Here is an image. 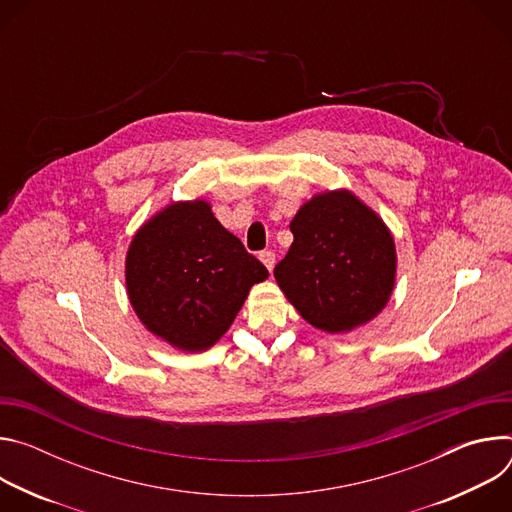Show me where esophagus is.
<instances>
[{"label":"esophagus","instance_id":"34e87169","mask_svg":"<svg viewBox=\"0 0 512 512\" xmlns=\"http://www.w3.org/2000/svg\"><path fill=\"white\" fill-rule=\"evenodd\" d=\"M259 259H261V263L267 267V271L271 273V271H273V265H275V253H273V251H261V253H259Z\"/></svg>","mask_w":512,"mask_h":512}]
</instances>
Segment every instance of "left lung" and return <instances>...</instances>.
Segmentation results:
<instances>
[{
	"instance_id": "left-lung-1",
	"label": "left lung",
	"mask_w": 512,
	"mask_h": 512,
	"mask_svg": "<svg viewBox=\"0 0 512 512\" xmlns=\"http://www.w3.org/2000/svg\"><path fill=\"white\" fill-rule=\"evenodd\" d=\"M294 233L273 275L314 328L350 332L377 318L397 277L395 239L383 218L346 188L314 194L289 223Z\"/></svg>"
}]
</instances>
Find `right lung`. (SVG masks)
Here are the masks:
<instances>
[{
	"instance_id": "obj_1",
	"label": "right lung",
	"mask_w": 512,
	"mask_h": 512,
	"mask_svg": "<svg viewBox=\"0 0 512 512\" xmlns=\"http://www.w3.org/2000/svg\"><path fill=\"white\" fill-rule=\"evenodd\" d=\"M269 271L216 221L210 202H170L133 235L127 298L145 330L184 352L221 340Z\"/></svg>"
}]
</instances>
